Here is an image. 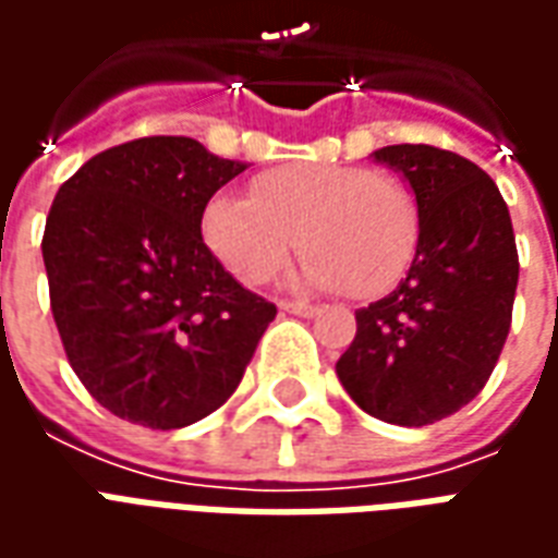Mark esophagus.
<instances>
[{
    "label": "esophagus",
    "instance_id": "1",
    "mask_svg": "<svg viewBox=\"0 0 558 558\" xmlns=\"http://www.w3.org/2000/svg\"><path fill=\"white\" fill-rule=\"evenodd\" d=\"M280 311H283V314L307 316V319L319 314V307H316V304H307V302H280Z\"/></svg>",
    "mask_w": 558,
    "mask_h": 558
}]
</instances>
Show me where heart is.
Returning <instances> with one entry per match:
<instances>
[{
    "label": "heart",
    "mask_w": 558,
    "mask_h": 558,
    "mask_svg": "<svg viewBox=\"0 0 558 558\" xmlns=\"http://www.w3.org/2000/svg\"><path fill=\"white\" fill-rule=\"evenodd\" d=\"M203 239L244 287L268 283L299 242L311 287L371 302L407 278L421 218L410 187L391 175L347 163H287L259 172L251 199L211 196Z\"/></svg>",
    "instance_id": "1"
}]
</instances>
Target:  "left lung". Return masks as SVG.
<instances>
[{"label":"left lung","mask_w":558,"mask_h":558,"mask_svg":"<svg viewBox=\"0 0 558 558\" xmlns=\"http://www.w3.org/2000/svg\"><path fill=\"white\" fill-rule=\"evenodd\" d=\"M410 182L421 239L398 290L355 311L338 379L367 415L424 427L487 386L511 328L514 227L499 187L472 160L436 146L374 151Z\"/></svg>","instance_id":"8db88e82"}]
</instances>
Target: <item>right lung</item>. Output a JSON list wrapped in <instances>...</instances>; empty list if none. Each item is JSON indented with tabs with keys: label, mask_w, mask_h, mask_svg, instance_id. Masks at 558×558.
Returning <instances> with one entry per match:
<instances>
[{
	"label": "right lung",
	"mask_w": 558,
	"mask_h": 558,
	"mask_svg": "<svg viewBox=\"0 0 558 558\" xmlns=\"http://www.w3.org/2000/svg\"><path fill=\"white\" fill-rule=\"evenodd\" d=\"M244 167L191 137H140L56 194L41 239L56 328L80 383L119 418L175 430L211 415L278 314L199 232Z\"/></svg>",
	"instance_id": "right-lung-1"
}]
</instances>
